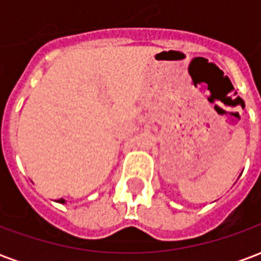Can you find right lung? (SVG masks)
<instances>
[{
  "mask_svg": "<svg viewBox=\"0 0 261 261\" xmlns=\"http://www.w3.org/2000/svg\"><path fill=\"white\" fill-rule=\"evenodd\" d=\"M59 202H61V204H64V202H65V200H63V198H60V200H59Z\"/></svg>",
  "mask_w": 261,
  "mask_h": 261,
  "instance_id": "right-lung-1",
  "label": "right lung"
}]
</instances>
